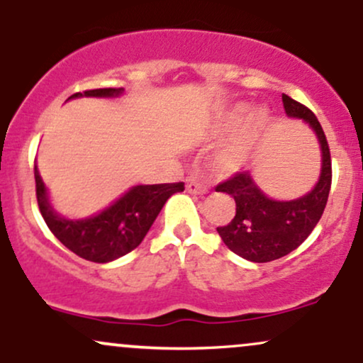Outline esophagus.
<instances>
[{"instance_id":"34e87169","label":"esophagus","mask_w":363,"mask_h":363,"mask_svg":"<svg viewBox=\"0 0 363 363\" xmlns=\"http://www.w3.org/2000/svg\"><path fill=\"white\" fill-rule=\"evenodd\" d=\"M186 189L193 194H205V193H208V189H210V187H208L198 176L191 174V176H187V179H186Z\"/></svg>"}]
</instances>
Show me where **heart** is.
<instances>
[{"mask_svg":"<svg viewBox=\"0 0 363 363\" xmlns=\"http://www.w3.org/2000/svg\"><path fill=\"white\" fill-rule=\"evenodd\" d=\"M247 118H249V109H247V107L240 106V107H237V109L232 112L230 116H228L227 121H225L222 126H223L225 131H230V129H234L237 126H240L242 123H245V119H247ZM256 121H257V123H261L262 116L257 114ZM218 164L223 170H234L237 167V158H235L234 153H227V155H223L222 158H220Z\"/></svg>","mask_w":363,"mask_h":363,"instance_id":"b5f03b06","label":"heart"}]
</instances>
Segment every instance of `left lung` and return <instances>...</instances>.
<instances>
[{
	"instance_id": "1",
	"label": "left lung",
	"mask_w": 363,
	"mask_h": 363,
	"mask_svg": "<svg viewBox=\"0 0 363 363\" xmlns=\"http://www.w3.org/2000/svg\"><path fill=\"white\" fill-rule=\"evenodd\" d=\"M281 101L286 116L303 119L315 133L323 153V165L314 189L291 201L268 198L249 172H237L215 187V191L230 194L235 199V216L228 225L216 227V230L232 252L252 262L280 259L297 249L323 216L331 189V153L318 118L289 95L283 94Z\"/></svg>"
}]
</instances>
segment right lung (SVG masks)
Masks as SVG:
<instances>
[{
    "mask_svg": "<svg viewBox=\"0 0 363 363\" xmlns=\"http://www.w3.org/2000/svg\"><path fill=\"white\" fill-rule=\"evenodd\" d=\"M124 89H95L78 91L77 97H118ZM35 194L40 215L54 237L69 251L91 262H109L131 252L141 244L147 232L172 194L184 191V182L135 186L101 213L82 220H68L54 211L48 189L34 165Z\"/></svg>",
    "mask_w": 363,
    "mask_h": 363,
    "instance_id": "1",
    "label": "right lung"
}]
</instances>
